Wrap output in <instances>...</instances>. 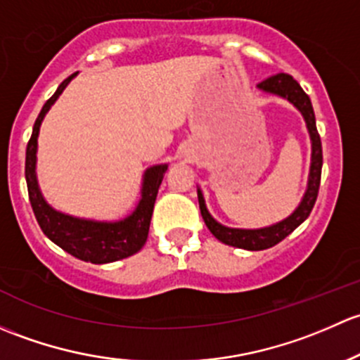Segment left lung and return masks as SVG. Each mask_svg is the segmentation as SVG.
Instances as JSON below:
<instances>
[{"label": "left lung", "mask_w": 360, "mask_h": 360, "mask_svg": "<svg viewBox=\"0 0 360 360\" xmlns=\"http://www.w3.org/2000/svg\"><path fill=\"white\" fill-rule=\"evenodd\" d=\"M258 88L265 94H274L277 97L286 98L291 102L296 109L302 112L303 120L307 123V129H309L310 142H312V161H310V173H309V185H307L305 195H303L302 202L298 207L284 218L279 224H274L270 227L263 229H231L225 225L218 224L213 217L210 214L207 207L205 205V198H202L201 188H198V199L199 207H201L202 220H205L206 227L210 232L221 240L224 244L234 248H243V250L250 251H260L266 250V248L276 246L277 243L288 237L295 231L298 225L309 218L310 211H312L314 205L317 201L319 194V185H321V169H322V146H321V136H319L317 126H316V114H314L312 102H310L309 95L302 90L298 81L292 79L290 74L279 72L276 76L266 77L265 81L258 83Z\"/></svg>", "instance_id": "8db88e82"}]
</instances>
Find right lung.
<instances>
[{
	"instance_id": "right-lung-1",
	"label": "right lung",
	"mask_w": 360,
	"mask_h": 360,
	"mask_svg": "<svg viewBox=\"0 0 360 360\" xmlns=\"http://www.w3.org/2000/svg\"><path fill=\"white\" fill-rule=\"evenodd\" d=\"M77 72L70 74L68 79L60 83L53 95L46 100L32 128L31 140L25 150V181H27L29 201L44 236L53 240L57 246L68 251L72 257L90 263H110L123 260L140 251L149 236L150 218L159 185H161L168 165H158L143 173L142 198L135 211L129 217L117 221H95L86 218H76L70 214L53 210L44 201L36 176V153H38V135L44 114L50 110L58 95L65 90Z\"/></svg>"
}]
</instances>
